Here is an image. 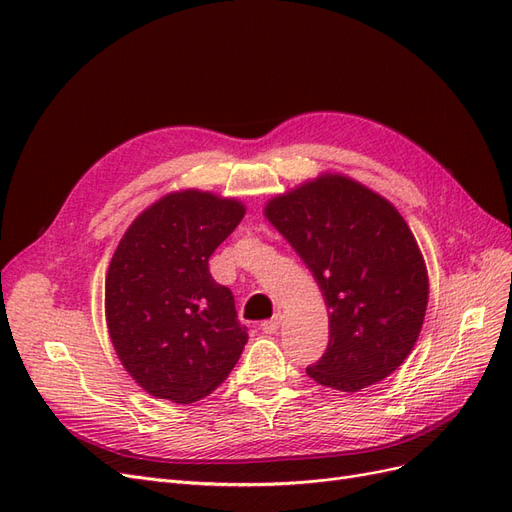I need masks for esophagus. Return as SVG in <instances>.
<instances>
[{
  "label": "esophagus",
  "mask_w": 512,
  "mask_h": 512,
  "mask_svg": "<svg viewBox=\"0 0 512 512\" xmlns=\"http://www.w3.org/2000/svg\"><path fill=\"white\" fill-rule=\"evenodd\" d=\"M280 324H282V316L277 314V316H273L271 320H265L260 324V329H262V333H267V335H273V333H277V329H280Z\"/></svg>",
  "instance_id": "obj_1"
}]
</instances>
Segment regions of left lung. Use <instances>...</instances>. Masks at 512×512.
Masks as SVG:
<instances>
[{"label":"left lung","instance_id":"1","mask_svg":"<svg viewBox=\"0 0 512 512\" xmlns=\"http://www.w3.org/2000/svg\"><path fill=\"white\" fill-rule=\"evenodd\" d=\"M312 271L329 307V346L307 376L356 393L391 376L421 333L429 277L418 243L389 200L322 173L265 205Z\"/></svg>","mask_w":512,"mask_h":512}]
</instances>
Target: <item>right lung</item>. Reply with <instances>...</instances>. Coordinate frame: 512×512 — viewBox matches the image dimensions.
<instances>
[{"instance_id": "1", "label": "right lung", "mask_w": 512, "mask_h": 512, "mask_svg": "<svg viewBox=\"0 0 512 512\" xmlns=\"http://www.w3.org/2000/svg\"><path fill=\"white\" fill-rule=\"evenodd\" d=\"M237 198L179 190L130 224L104 284L106 327L138 386L194 404L228 378L247 344L235 297L209 273V256L237 224Z\"/></svg>"}]
</instances>
